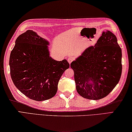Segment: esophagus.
Returning a JSON list of instances; mask_svg holds the SVG:
<instances>
[{
	"label": "esophagus",
	"instance_id": "esophagus-1",
	"mask_svg": "<svg viewBox=\"0 0 132 132\" xmlns=\"http://www.w3.org/2000/svg\"><path fill=\"white\" fill-rule=\"evenodd\" d=\"M74 60H75L74 58L72 57H70L68 58V61L70 64H71V62L74 61Z\"/></svg>",
	"mask_w": 132,
	"mask_h": 132
}]
</instances>
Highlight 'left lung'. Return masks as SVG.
Listing matches in <instances>:
<instances>
[{
  "label": "left lung",
  "mask_w": 132,
  "mask_h": 132,
  "mask_svg": "<svg viewBox=\"0 0 132 132\" xmlns=\"http://www.w3.org/2000/svg\"><path fill=\"white\" fill-rule=\"evenodd\" d=\"M71 67L78 93L85 98L100 100L109 94L122 73V50L111 32H103L94 46L85 50Z\"/></svg>",
  "instance_id": "obj_1"
}]
</instances>
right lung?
<instances>
[{"instance_id":"obj_1","label":"right lung","mask_w":132,"mask_h":132,"mask_svg":"<svg viewBox=\"0 0 132 132\" xmlns=\"http://www.w3.org/2000/svg\"><path fill=\"white\" fill-rule=\"evenodd\" d=\"M49 43L32 30L18 37L11 52L10 75L15 87L28 97L44 101L54 97L64 71L66 60L57 61L49 56Z\"/></svg>"}]
</instances>
